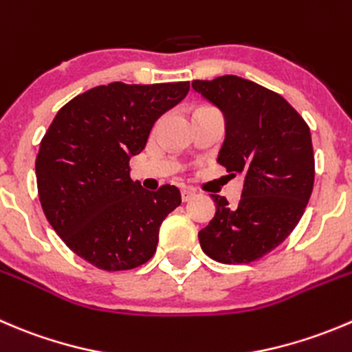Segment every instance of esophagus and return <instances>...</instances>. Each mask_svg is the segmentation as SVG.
<instances>
[{"instance_id":"esophagus-1","label":"esophagus","mask_w":352,"mask_h":352,"mask_svg":"<svg viewBox=\"0 0 352 352\" xmlns=\"http://www.w3.org/2000/svg\"><path fill=\"white\" fill-rule=\"evenodd\" d=\"M180 194H182V201L186 203V201H189L190 197L194 196V190L192 189H182L180 190Z\"/></svg>"}]
</instances>
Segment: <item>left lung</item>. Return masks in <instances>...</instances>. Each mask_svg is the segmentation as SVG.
<instances>
[{
  "label": "left lung",
  "instance_id": "obj_1",
  "mask_svg": "<svg viewBox=\"0 0 352 352\" xmlns=\"http://www.w3.org/2000/svg\"><path fill=\"white\" fill-rule=\"evenodd\" d=\"M192 87L223 113L218 163L244 177L237 208L221 196L199 232L201 249L227 265L274 251L301 220L315 182L311 134L301 115L274 91L237 75L194 80Z\"/></svg>",
  "mask_w": 352,
  "mask_h": 352
}]
</instances>
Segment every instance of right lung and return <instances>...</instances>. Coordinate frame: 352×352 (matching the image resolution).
I'll return each mask as SVG.
<instances>
[{
  "instance_id": "right-lung-1",
  "label": "right lung",
  "mask_w": 352,
  "mask_h": 352,
  "mask_svg": "<svg viewBox=\"0 0 352 352\" xmlns=\"http://www.w3.org/2000/svg\"><path fill=\"white\" fill-rule=\"evenodd\" d=\"M189 87L98 85L68 101L44 134L36 158L41 206L61 241L94 267L131 270L155 254L160 225L180 204V190L170 184L142 189L129 162Z\"/></svg>"
}]
</instances>
